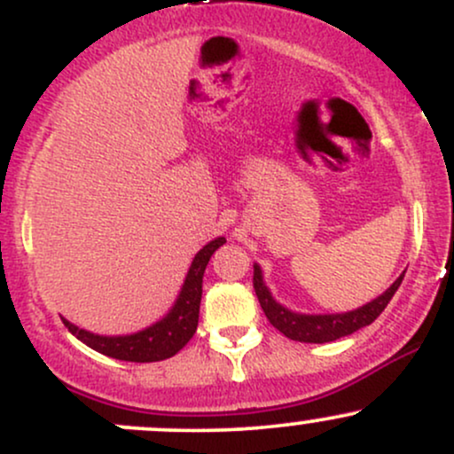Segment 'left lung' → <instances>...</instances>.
<instances>
[{
	"mask_svg": "<svg viewBox=\"0 0 454 454\" xmlns=\"http://www.w3.org/2000/svg\"><path fill=\"white\" fill-rule=\"evenodd\" d=\"M403 273L393 281V286L384 294H380L378 299H373L372 303L358 307L354 311H346V314H325V316H307V314H296V311L286 309L284 305H279L269 293V288L262 281V270L258 264H254V290L262 307L264 316L269 317V322L278 328L279 333H284L288 340L294 341H305V343H326L335 341L340 337L352 335L358 328L372 325L376 317L382 314L384 307L388 305V301L393 299V294L397 293V288L403 281Z\"/></svg>",
	"mask_w": 454,
	"mask_h": 454,
	"instance_id": "1",
	"label": "left lung"
}]
</instances>
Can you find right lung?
Wrapping results in <instances>:
<instances>
[{
  "mask_svg": "<svg viewBox=\"0 0 454 454\" xmlns=\"http://www.w3.org/2000/svg\"><path fill=\"white\" fill-rule=\"evenodd\" d=\"M226 243V239L217 237L215 241L207 243L200 252L192 260V267L187 270V278L181 288L179 299L175 301L173 309L168 311L160 322L151 325L145 331L134 333V335L104 337L93 335V333L78 328L64 317L67 331L91 348V350L106 354L111 358L129 363H155L164 358L175 356L187 341L194 337L198 326V311H200L202 299V275H205L207 264L217 247Z\"/></svg>",
  "mask_w": 454,
  "mask_h": 454,
  "instance_id": "add662e5",
  "label": "right lung"
}]
</instances>
